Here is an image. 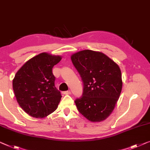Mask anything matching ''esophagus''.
<instances>
[{
  "label": "esophagus",
  "mask_w": 150,
  "mask_h": 150,
  "mask_svg": "<svg viewBox=\"0 0 150 150\" xmlns=\"http://www.w3.org/2000/svg\"><path fill=\"white\" fill-rule=\"evenodd\" d=\"M62 94H64V95H70V94H71V91H63Z\"/></svg>",
  "instance_id": "esophagus-1"
}]
</instances>
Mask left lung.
Here are the masks:
<instances>
[{"label":"left lung","mask_w":150,"mask_h":150,"mask_svg":"<svg viewBox=\"0 0 150 150\" xmlns=\"http://www.w3.org/2000/svg\"><path fill=\"white\" fill-rule=\"evenodd\" d=\"M71 59L83 83L82 96L74 101L78 110L91 122L104 120L122 91L120 68L105 54L91 50L73 54Z\"/></svg>","instance_id":"obj_1"}]
</instances>
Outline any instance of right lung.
<instances>
[{"mask_svg": "<svg viewBox=\"0 0 150 150\" xmlns=\"http://www.w3.org/2000/svg\"><path fill=\"white\" fill-rule=\"evenodd\" d=\"M61 59L60 56L40 53L28 61L15 76V96L30 116L42 118L57 109L62 95L55 86L52 69Z\"/></svg>", "mask_w": 150, "mask_h": 150, "instance_id": "add662e5", "label": "right lung"}]
</instances>
